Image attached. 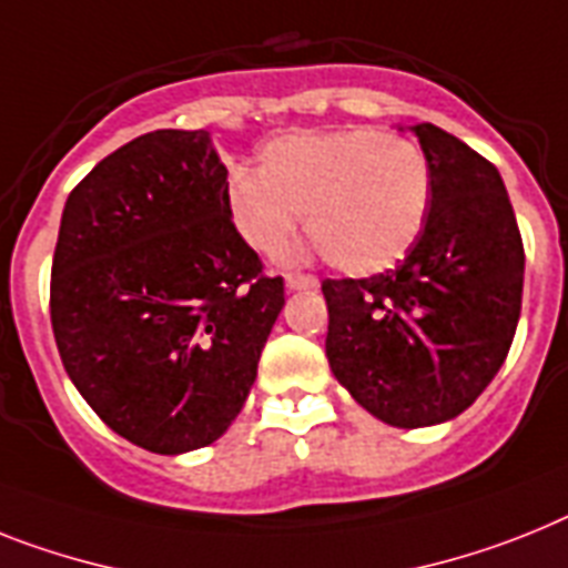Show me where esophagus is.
Segmentation results:
<instances>
[{
  "instance_id": "esophagus-1",
  "label": "esophagus",
  "mask_w": 568,
  "mask_h": 568,
  "mask_svg": "<svg viewBox=\"0 0 568 568\" xmlns=\"http://www.w3.org/2000/svg\"><path fill=\"white\" fill-rule=\"evenodd\" d=\"M317 285L321 283L308 274H285V288L288 292H314Z\"/></svg>"
}]
</instances>
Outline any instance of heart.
Listing matches in <instances>:
<instances>
[{"mask_svg":"<svg viewBox=\"0 0 568 568\" xmlns=\"http://www.w3.org/2000/svg\"><path fill=\"white\" fill-rule=\"evenodd\" d=\"M433 166L413 138L375 130L292 132L262 146L256 175L233 170L225 207L256 254L276 256L306 233L352 276L393 268L422 240Z\"/></svg>","mask_w":568,"mask_h":568,"instance_id":"1","label":"heart"}]
</instances>
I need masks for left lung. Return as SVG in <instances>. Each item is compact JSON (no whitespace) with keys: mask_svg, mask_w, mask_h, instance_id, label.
Returning <instances> with one entry per match:
<instances>
[{"mask_svg":"<svg viewBox=\"0 0 568 568\" xmlns=\"http://www.w3.org/2000/svg\"><path fill=\"white\" fill-rule=\"evenodd\" d=\"M433 166L422 240L395 271L326 280V357L341 387L389 427L450 422L511 349L526 254L503 175L433 123L398 126Z\"/></svg>","mask_w":568,"mask_h":568,"instance_id":"left-lung-1","label":"left lung"}]
</instances>
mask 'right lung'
<instances>
[{
  "mask_svg": "<svg viewBox=\"0 0 568 568\" xmlns=\"http://www.w3.org/2000/svg\"><path fill=\"white\" fill-rule=\"evenodd\" d=\"M207 130H155L100 161L65 199L51 326L71 384L132 445L179 456L240 416L283 280L225 207Z\"/></svg>",
  "mask_w": 568,
  "mask_h": 568,
  "instance_id": "1",
  "label": "right lung"
}]
</instances>
